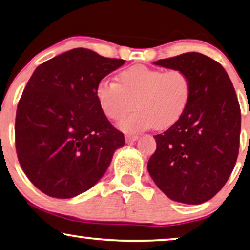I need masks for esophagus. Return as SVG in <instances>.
I'll list each match as a JSON object with an SVG mask.
<instances>
[{"label": "esophagus", "mask_w": 250, "mask_h": 250, "mask_svg": "<svg viewBox=\"0 0 250 250\" xmlns=\"http://www.w3.org/2000/svg\"><path fill=\"white\" fill-rule=\"evenodd\" d=\"M139 137L137 135H126L125 136V142L126 143H132V142H136V140H138Z\"/></svg>", "instance_id": "esophagus-1"}]
</instances>
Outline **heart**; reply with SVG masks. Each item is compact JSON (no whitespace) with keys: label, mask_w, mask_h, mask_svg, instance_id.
Listing matches in <instances>:
<instances>
[{"label":"heart","mask_w":250,"mask_h":250,"mask_svg":"<svg viewBox=\"0 0 250 250\" xmlns=\"http://www.w3.org/2000/svg\"><path fill=\"white\" fill-rule=\"evenodd\" d=\"M95 95L102 112L110 120L125 119L120 128L138 132L156 126L167 129L187 110L191 97V83L180 69L148 68L136 64L119 73V83L110 79L98 82Z\"/></svg>","instance_id":"obj_1"}]
</instances>
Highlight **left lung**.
Here are the masks:
<instances>
[{
	"label": "left lung",
	"mask_w": 250,
	"mask_h": 250,
	"mask_svg": "<svg viewBox=\"0 0 250 250\" xmlns=\"http://www.w3.org/2000/svg\"><path fill=\"white\" fill-rule=\"evenodd\" d=\"M154 64L187 73L191 97L184 115L154 136L156 150L147 168L170 199L205 203L227 184L238 157L241 114L233 85L219 62L197 52Z\"/></svg>",
	"instance_id": "obj_1"
}]
</instances>
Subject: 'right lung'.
<instances>
[{"instance_id":"1","label":"right lung","mask_w":250,"mask_h":250,"mask_svg":"<svg viewBox=\"0 0 250 250\" xmlns=\"http://www.w3.org/2000/svg\"><path fill=\"white\" fill-rule=\"evenodd\" d=\"M87 48L42 63L24 87L16 115V149L28 179L54 198H72L96 185L125 136L95 95L98 82L125 64Z\"/></svg>"}]
</instances>
